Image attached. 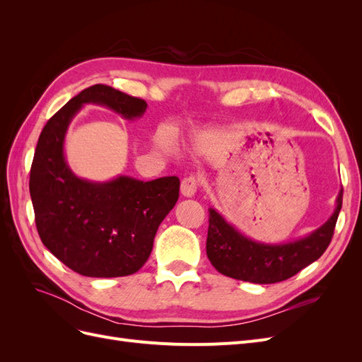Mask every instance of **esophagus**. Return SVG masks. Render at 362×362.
<instances>
[{
    "label": "esophagus",
    "mask_w": 362,
    "mask_h": 362,
    "mask_svg": "<svg viewBox=\"0 0 362 362\" xmlns=\"http://www.w3.org/2000/svg\"><path fill=\"white\" fill-rule=\"evenodd\" d=\"M198 185H199V181L194 177L184 178L181 182V194L185 196V198H192V196H194L196 190H198Z\"/></svg>",
    "instance_id": "34e87169"
}]
</instances>
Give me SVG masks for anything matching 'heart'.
<instances>
[{
	"mask_svg": "<svg viewBox=\"0 0 362 362\" xmlns=\"http://www.w3.org/2000/svg\"><path fill=\"white\" fill-rule=\"evenodd\" d=\"M158 148L160 149H166L168 148V145H166V140H164V139H158Z\"/></svg>",
	"mask_w": 362,
	"mask_h": 362,
	"instance_id": "obj_1",
	"label": "heart"
}]
</instances>
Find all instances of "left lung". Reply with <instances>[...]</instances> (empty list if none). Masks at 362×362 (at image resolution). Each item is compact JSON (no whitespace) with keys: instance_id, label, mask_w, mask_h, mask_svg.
<instances>
[{"instance_id":"1","label":"left lung","mask_w":362,"mask_h":362,"mask_svg":"<svg viewBox=\"0 0 362 362\" xmlns=\"http://www.w3.org/2000/svg\"><path fill=\"white\" fill-rule=\"evenodd\" d=\"M341 204L343 189L338 193L332 216L320 228L294 242L278 245L246 237L228 223L221 213L210 208L206 257L217 272L229 278L254 284L286 281L323 255L332 240Z\"/></svg>"}]
</instances>
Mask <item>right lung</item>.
Masks as SVG:
<instances>
[{"label":"right lung","instance_id":"add662e5","mask_svg":"<svg viewBox=\"0 0 362 362\" xmlns=\"http://www.w3.org/2000/svg\"><path fill=\"white\" fill-rule=\"evenodd\" d=\"M84 104L104 105L125 119L148 104L110 86L95 84L74 96L43 127L30 170V194L42 243L83 276L133 275L145 264L163 218L180 196V180L78 178L64 157V137Z\"/></svg>","mask_w":362,"mask_h":362}]
</instances>
